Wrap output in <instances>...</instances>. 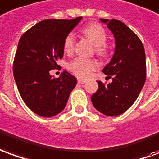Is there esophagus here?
Wrapping results in <instances>:
<instances>
[{
	"label": "esophagus",
	"mask_w": 159,
	"mask_h": 159,
	"mask_svg": "<svg viewBox=\"0 0 159 159\" xmlns=\"http://www.w3.org/2000/svg\"><path fill=\"white\" fill-rule=\"evenodd\" d=\"M85 80H82V79H78V83L79 84H85Z\"/></svg>",
	"instance_id": "obj_1"
}]
</instances>
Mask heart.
<instances>
[{"label": "heart", "instance_id": "b5f03b06", "mask_svg": "<svg viewBox=\"0 0 159 159\" xmlns=\"http://www.w3.org/2000/svg\"><path fill=\"white\" fill-rule=\"evenodd\" d=\"M82 33L96 46V53L101 57H105L110 52V47L107 45V33L104 28L98 24H92L82 30ZM75 36L74 33H68L64 39L63 49L65 53L71 54L74 51ZM98 67V61L93 59H85L77 57L68 65L69 70L80 78H87Z\"/></svg>", "mask_w": 159, "mask_h": 159}]
</instances>
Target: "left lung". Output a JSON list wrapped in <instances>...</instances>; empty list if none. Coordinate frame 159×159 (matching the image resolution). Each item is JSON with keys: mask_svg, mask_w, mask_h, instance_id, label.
I'll use <instances>...</instances> for the list:
<instances>
[{"mask_svg": "<svg viewBox=\"0 0 159 159\" xmlns=\"http://www.w3.org/2000/svg\"><path fill=\"white\" fill-rule=\"evenodd\" d=\"M112 31L116 49L103 73L112 78L108 85L97 81L98 89L92 96L96 110L108 116L124 113L137 99L146 77V54L139 37L117 20L100 19Z\"/></svg>", "mask_w": 159, "mask_h": 159, "instance_id": "8db88e82", "label": "left lung"}]
</instances>
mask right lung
I'll return each mask as SVG.
<instances>
[{
    "label": "right lung",
    "instance_id": "right-lung-1",
    "mask_svg": "<svg viewBox=\"0 0 159 159\" xmlns=\"http://www.w3.org/2000/svg\"><path fill=\"white\" fill-rule=\"evenodd\" d=\"M82 17L74 20H44L20 38L13 61V76L25 103L38 116H54L64 110L76 78L67 71L52 78L50 71L60 67L64 39Z\"/></svg>",
    "mask_w": 159,
    "mask_h": 159
}]
</instances>
